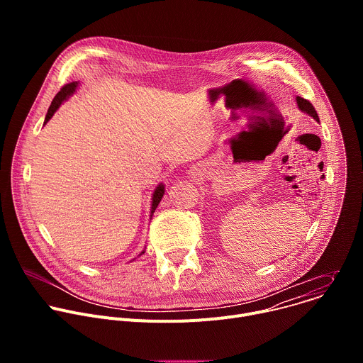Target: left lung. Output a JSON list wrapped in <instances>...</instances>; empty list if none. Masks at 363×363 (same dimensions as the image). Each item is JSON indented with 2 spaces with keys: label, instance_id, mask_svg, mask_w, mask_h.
Instances as JSON below:
<instances>
[{
  "label": "left lung",
  "instance_id": "1",
  "mask_svg": "<svg viewBox=\"0 0 363 363\" xmlns=\"http://www.w3.org/2000/svg\"><path fill=\"white\" fill-rule=\"evenodd\" d=\"M296 101H297V106H298V109H300L301 112L307 113L308 116H312L316 122H319V116H318V113H316V111H315L312 103L307 101V100L303 99V97H298V96L296 97Z\"/></svg>",
  "mask_w": 363,
  "mask_h": 363
}]
</instances>
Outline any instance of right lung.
<instances>
[{
  "instance_id": "right-lung-1",
  "label": "right lung",
  "mask_w": 363,
  "mask_h": 363,
  "mask_svg": "<svg viewBox=\"0 0 363 363\" xmlns=\"http://www.w3.org/2000/svg\"><path fill=\"white\" fill-rule=\"evenodd\" d=\"M77 86H79V83H77V82H73V83H69V84H66V86L62 87V90L55 96L53 101H51V105H50V108H48V111H47V115H45V119H44V125H45L51 118H53V115L57 112V109L63 105V101H66V100L76 91ZM164 194H165V185H164V184H160L157 188H155V191H153V194H152L150 217L153 216L155 210H157V206H158V203L161 202ZM143 252H145V250H143L139 255H142Z\"/></svg>"
}]
</instances>
